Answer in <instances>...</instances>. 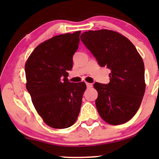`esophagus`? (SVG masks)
I'll return each instance as SVG.
<instances>
[{
	"label": "esophagus",
	"mask_w": 159,
	"mask_h": 159,
	"mask_svg": "<svg viewBox=\"0 0 159 159\" xmlns=\"http://www.w3.org/2000/svg\"><path fill=\"white\" fill-rule=\"evenodd\" d=\"M86 85H87L88 89H89V88L92 87V84H90V83H86Z\"/></svg>",
	"instance_id": "34e87169"
}]
</instances>
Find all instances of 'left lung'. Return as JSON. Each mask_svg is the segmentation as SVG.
Masks as SVG:
<instances>
[{"mask_svg": "<svg viewBox=\"0 0 159 159\" xmlns=\"http://www.w3.org/2000/svg\"><path fill=\"white\" fill-rule=\"evenodd\" d=\"M81 41L98 65L111 70L108 84H94L99 115L113 125L127 122L138 111L145 94L142 57L128 38L113 30H89L81 35Z\"/></svg>", "mask_w": 159, "mask_h": 159, "instance_id": "8db88e82", "label": "left lung"}]
</instances>
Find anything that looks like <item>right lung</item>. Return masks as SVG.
<instances>
[{
    "label": "right lung",
    "mask_w": 159,
    "mask_h": 159,
    "mask_svg": "<svg viewBox=\"0 0 159 159\" xmlns=\"http://www.w3.org/2000/svg\"><path fill=\"white\" fill-rule=\"evenodd\" d=\"M80 34L78 30L57 35L41 43L25 64L26 88L32 103L44 122L54 129L71 126L81 109L85 83H70L67 78Z\"/></svg>",
    "instance_id": "1"
}]
</instances>
